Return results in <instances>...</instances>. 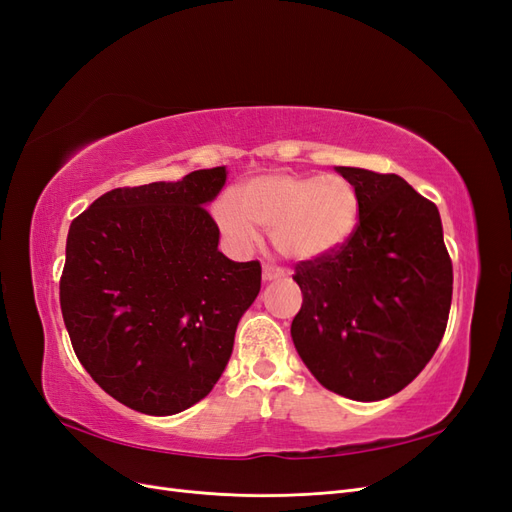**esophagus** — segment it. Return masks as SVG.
Here are the masks:
<instances>
[{
    "label": "esophagus",
    "mask_w": 512,
    "mask_h": 512,
    "mask_svg": "<svg viewBox=\"0 0 512 512\" xmlns=\"http://www.w3.org/2000/svg\"><path fill=\"white\" fill-rule=\"evenodd\" d=\"M282 277H286V269L275 267V265H265V267H262V280H265V282L282 280Z\"/></svg>",
    "instance_id": "obj_1"
}]
</instances>
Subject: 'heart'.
I'll return each mask as SVG.
<instances>
[{
	"label": "heart",
	"instance_id": "1",
	"mask_svg": "<svg viewBox=\"0 0 512 512\" xmlns=\"http://www.w3.org/2000/svg\"><path fill=\"white\" fill-rule=\"evenodd\" d=\"M215 222L241 252L258 243V228L271 232L275 250L288 258H316L342 245L359 222V194L342 175L301 177L277 173L252 179L239 203H215Z\"/></svg>",
	"mask_w": 512,
	"mask_h": 512
}]
</instances>
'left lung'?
<instances>
[{"mask_svg": "<svg viewBox=\"0 0 512 512\" xmlns=\"http://www.w3.org/2000/svg\"><path fill=\"white\" fill-rule=\"evenodd\" d=\"M359 194V224L335 250L301 260L290 335L314 378L337 395L378 401L408 386L438 350L453 265L438 207L399 175L337 166Z\"/></svg>", "mask_w": 512, "mask_h": 512, "instance_id": "obj_1", "label": "left lung"}]
</instances>
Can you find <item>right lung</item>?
<instances>
[{
	"label": "right lung",
	"instance_id": "1",
	"mask_svg": "<svg viewBox=\"0 0 512 512\" xmlns=\"http://www.w3.org/2000/svg\"><path fill=\"white\" fill-rule=\"evenodd\" d=\"M226 166L102 194L72 220L59 303L87 374L151 416L207 397L260 292V262L220 250L207 203Z\"/></svg>",
	"mask_w": 512,
	"mask_h": 512
}]
</instances>
